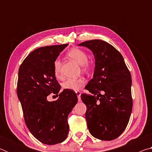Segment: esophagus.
Masks as SVG:
<instances>
[{
  "label": "esophagus",
  "instance_id": "1",
  "mask_svg": "<svg viewBox=\"0 0 152 152\" xmlns=\"http://www.w3.org/2000/svg\"><path fill=\"white\" fill-rule=\"evenodd\" d=\"M76 94H77V96H78V101H81V97H80L81 92H80V91H77V92H76Z\"/></svg>",
  "mask_w": 152,
  "mask_h": 152
}]
</instances>
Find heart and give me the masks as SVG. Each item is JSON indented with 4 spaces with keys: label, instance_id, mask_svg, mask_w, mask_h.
Here are the masks:
<instances>
[{
    "label": "heart",
    "instance_id": "1",
    "mask_svg": "<svg viewBox=\"0 0 152 152\" xmlns=\"http://www.w3.org/2000/svg\"><path fill=\"white\" fill-rule=\"evenodd\" d=\"M67 56L76 61L79 65L82 66L84 70H88L91 67V64L88 61L86 53L80 48H72L67 53ZM53 72L56 78L61 76V61L57 59L53 63ZM85 83L83 78L67 79L62 83L64 89L70 90L72 91H78Z\"/></svg>",
    "mask_w": 152,
    "mask_h": 152
}]
</instances>
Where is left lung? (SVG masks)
<instances>
[{
	"label": "left lung",
	"instance_id": "obj_1",
	"mask_svg": "<svg viewBox=\"0 0 152 152\" xmlns=\"http://www.w3.org/2000/svg\"><path fill=\"white\" fill-rule=\"evenodd\" d=\"M88 48L95 58L93 78L82 94L86 105L85 117L93 137L110 141L124 132L132 114V76L119 51L102 40L93 39L78 44Z\"/></svg>",
	"mask_w": 152,
	"mask_h": 152
}]
</instances>
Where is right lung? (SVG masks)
I'll return each instance as SVG.
<instances>
[{"label": "right lung", "mask_w": 152, "mask_h": 152, "mask_svg": "<svg viewBox=\"0 0 152 152\" xmlns=\"http://www.w3.org/2000/svg\"><path fill=\"white\" fill-rule=\"evenodd\" d=\"M68 45L36 49L19 69L17 92L25 122L31 134L47 145L66 140L69 132L68 115L78 102L72 91L64 89L60 93L61 86L53 72V63ZM51 93L59 96L56 101H47Z\"/></svg>", "instance_id": "obj_1"}]
</instances>
